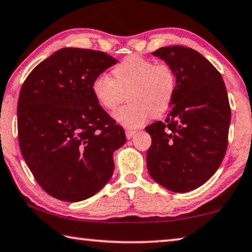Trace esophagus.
I'll list each match as a JSON object with an SVG mask.
<instances>
[{
  "label": "esophagus",
  "mask_w": 252,
  "mask_h": 252,
  "mask_svg": "<svg viewBox=\"0 0 252 252\" xmlns=\"http://www.w3.org/2000/svg\"><path fill=\"white\" fill-rule=\"evenodd\" d=\"M126 137H127V139H130V138H132V137H134V135L136 134V130H132V129H126Z\"/></svg>",
  "instance_id": "34e87169"
}]
</instances>
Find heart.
Here are the masks:
<instances>
[{"label":"heart","mask_w":252,"mask_h":252,"mask_svg":"<svg viewBox=\"0 0 252 252\" xmlns=\"http://www.w3.org/2000/svg\"><path fill=\"white\" fill-rule=\"evenodd\" d=\"M92 93L104 110L114 111L124 101L127 105L114 113V120L127 128H138L151 115L168 110L177 90V75L171 64L155 63L140 56L127 57L112 70V79L99 74L92 81Z\"/></svg>","instance_id":"heart-1"}]
</instances>
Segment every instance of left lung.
<instances>
[{
    "label": "left lung",
    "mask_w": 252,
    "mask_h": 252,
    "mask_svg": "<svg viewBox=\"0 0 252 252\" xmlns=\"http://www.w3.org/2000/svg\"><path fill=\"white\" fill-rule=\"evenodd\" d=\"M171 64L177 90L165 123L146 127L151 136L147 168L157 183L184 193L205 183L224 159L230 106L220 73L206 58L183 46L153 52Z\"/></svg>",
    "instance_id": "1"
}]
</instances>
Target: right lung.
I'll use <instances>...</instances> for the list:
<instances>
[{
	"instance_id": "1",
	"label": "right lung",
	"mask_w": 252,
	"mask_h": 252,
	"mask_svg": "<svg viewBox=\"0 0 252 252\" xmlns=\"http://www.w3.org/2000/svg\"><path fill=\"white\" fill-rule=\"evenodd\" d=\"M116 63L102 51L63 48L23 83L20 148L37 183L52 197L87 200L112 178L113 154L125 144V131L96 102L91 85Z\"/></svg>"
}]
</instances>
